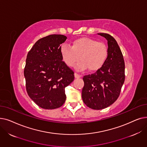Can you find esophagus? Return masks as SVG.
<instances>
[{"label":"esophagus","mask_w":147,"mask_h":147,"mask_svg":"<svg viewBox=\"0 0 147 147\" xmlns=\"http://www.w3.org/2000/svg\"><path fill=\"white\" fill-rule=\"evenodd\" d=\"M74 76H75L76 78H81V75H80V74H78V73H74Z\"/></svg>","instance_id":"34e87169"}]
</instances>
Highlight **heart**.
Here are the masks:
<instances>
[{
    "label": "heart",
    "instance_id": "1",
    "mask_svg": "<svg viewBox=\"0 0 147 147\" xmlns=\"http://www.w3.org/2000/svg\"><path fill=\"white\" fill-rule=\"evenodd\" d=\"M60 52L65 64L69 67L78 63L80 57L82 60L76 66L80 71L88 68L90 71L98 70L104 65L108 57V48L104 42L88 37L75 40L71 46L62 45Z\"/></svg>",
    "mask_w": 147,
    "mask_h": 147
}]
</instances>
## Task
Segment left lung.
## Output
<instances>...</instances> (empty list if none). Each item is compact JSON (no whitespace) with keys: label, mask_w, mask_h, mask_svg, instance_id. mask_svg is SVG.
<instances>
[{"label":"left lung","mask_w":147,"mask_h":147,"mask_svg":"<svg viewBox=\"0 0 147 147\" xmlns=\"http://www.w3.org/2000/svg\"><path fill=\"white\" fill-rule=\"evenodd\" d=\"M108 41V57L104 65L94 74L83 76L82 97L90 109L102 110L119 98L125 79V64L119 46L110 34L99 33Z\"/></svg>","instance_id":"1"}]
</instances>
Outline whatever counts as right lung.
<instances>
[{
  "label": "right lung",
  "instance_id": "add662e5",
  "mask_svg": "<svg viewBox=\"0 0 147 147\" xmlns=\"http://www.w3.org/2000/svg\"><path fill=\"white\" fill-rule=\"evenodd\" d=\"M67 37L51 34L40 38L28 52L24 74L27 92L43 109H58L65 101V88L74 79V71L63 61L61 44Z\"/></svg>",
  "mask_w": 147,
  "mask_h": 147
}]
</instances>
